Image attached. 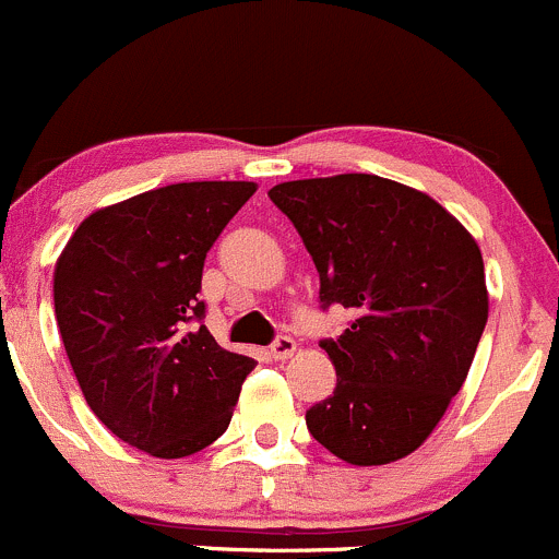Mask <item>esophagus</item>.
<instances>
[{
  "label": "esophagus",
  "mask_w": 559,
  "mask_h": 559,
  "mask_svg": "<svg viewBox=\"0 0 559 559\" xmlns=\"http://www.w3.org/2000/svg\"><path fill=\"white\" fill-rule=\"evenodd\" d=\"M269 349H272L274 360H287L293 353H296V342H293L290 336H280Z\"/></svg>",
  "instance_id": "34e87169"
}]
</instances>
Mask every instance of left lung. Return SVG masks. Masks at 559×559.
Listing matches in <instances>:
<instances>
[{"label":"left lung","mask_w":559,"mask_h":559,"mask_svg":"<svg viewBox=\"0 0 559 559\" xmlns=\"http://www.w3.org/2000/svg\"><path fill=\"white\" fill-rule=\"evenodd\" d=\"M269 199L318 266L322 309L355 312L320 342L338 379L309 433L349 465L406 457L474 364L490 312L479 245L428 193L377 175L280 182Z\"/></svg>","instance_id":"1"}]
</instances>
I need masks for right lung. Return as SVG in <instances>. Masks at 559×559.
<instances>
[{
	"label": "right lung",
	"instance_id": "1",
	"mask_svg": "<svg viewBox=\"0 0 559 559\" xmlns=\"http://www.w3.org/2000/svg\"><path fill=\"white\" fill-rule=\"evenodd\" d=\"M255 182H177L91 212L56 261L61 342L85 401L126 444L188 457L226 433L255 368L199 298L204 258Z\"/></svg>",
	"mask_w": 559,
	"mask_h": 559
}]
</instances>
